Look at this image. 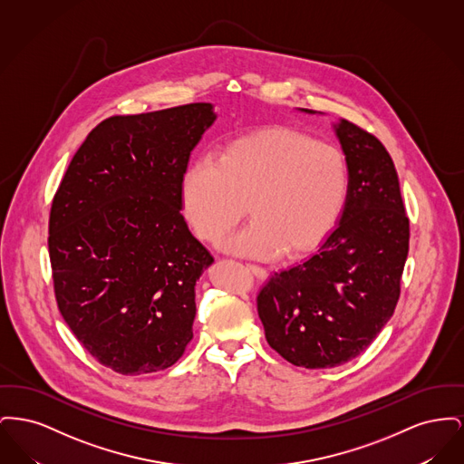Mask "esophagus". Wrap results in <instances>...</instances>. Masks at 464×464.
Returning a JSON list of instances; mask_svg holds the SVG:
<instances>
[{
    "mask_svg": "<svg viewBox=\"0 0 464 464\" xmlns=\"http://www.w3.org/2000/svg\"><path fill=\"white\" fill-rule=\"evenodd\" d=\"M246 269H248L254 276H257V278H266V276H267L265 267H261V266L246 265Z\"/></svg>",
    "mask_w": 464,
    "mask_h": 464,
    "instance_id": "34e87169",
    "label": "esophagus"
}]
</instances>
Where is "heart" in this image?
I'll list each match as a JSON object with an SVG mask.
<instances>
[{
	"instance_id": "1",
	"label": "heart",
	"mask_w": 464,
	"mask_h": 464,
	"mask_svg": "<svg viewBox=\"0 0 464 464\" xmlns=\"http://www.w3.org/2000/svg\"><path fill=\"white\" fill-rule=\"evenodd\" d=\"M350 172L329 142L267 129L226 144L182 176V207L201 242L221 245L246 212L252 222L227 248L269 259L301 257L331 233L344 207Z\"/></svg>"
}]
</instances>
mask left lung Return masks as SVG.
<instances>
[{
    "mask_svg": "<svg viewBox=\"0 0 464 464\" xmlns=\"http://www.w3.org/2000/svg\"><path fill=\"white\" fill-rule=\"evenodd\" d=\"M335 133L350 172L339 224L308 261L275 273L257 294L267 344L306 369L343 365L374 341L397 308L409 254L392 156L352 121Z\"/></svg>",
    "mask_w": 464,
    "mask_h": 464,
    "instance_id": "obj_1",
    "label": "left lung"
}]
</instances>
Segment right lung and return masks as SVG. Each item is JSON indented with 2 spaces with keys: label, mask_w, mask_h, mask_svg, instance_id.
<instances>
[{
  "label": "right lung",
  "mask_w": 464,
  "mask_h": 464,
  "mask_svg": "<svg viewBox=\"0 0 464 464\" xmlns=\"http://www.w3.org/2000/svg\"><path fill=\"white\" fill-rule=\"evenodd\" d=\"M212 104L118 114L87 135L53 197L48 254L67 327L123 375L174 365L193 339L214 257L184 221L180 184Z\"/></svg>",
  "instance_id": "right-lung-1"
}]
</instances>
